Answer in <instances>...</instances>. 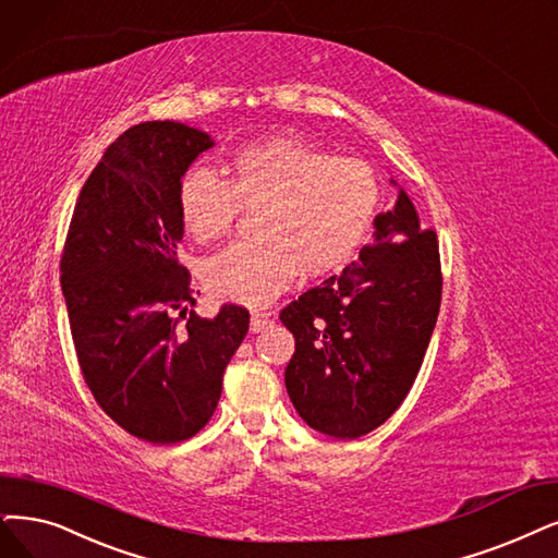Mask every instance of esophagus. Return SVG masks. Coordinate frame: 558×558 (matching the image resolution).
Returning a JSON list of instances; mask_svg holds the SVG:
<instances>
[{
    "label": "esophagus",
    "mask_w": 558,
    "mask_h": 558,
    "mask_svg": "<svg viewBox=\"0 0 558 558\" xmlns=\"http://www.w3.org/2000/svg\"><path fill=\"white\" fill-rule=\"evenodd\" d=\"M270 325H272V318H270V316L260 314V311H254V314H252V323H250L252 331H263V329H267Z\"/></svg>",
    "instance_id": "esophagus-1"
}]
</instances>
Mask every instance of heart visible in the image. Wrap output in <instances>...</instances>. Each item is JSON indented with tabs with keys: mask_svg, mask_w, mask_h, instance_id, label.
<instances>
[{
	"mask_svg": "<svg viewBox=\"0 0 558 558\" xmlns=\"http://www.w3.org/2000/svg\"><path fill=\"white\" fill-rule=\"evenodd\" d=\"M380 202V175L366 160L293 137L242 146L225 181L192 169L178 187L181 219L198 242L227 238L240 210L256 213V240L231 244L202 265L213 295L242 304L270 302L298 272L314 279L341 270L366 242Z\"/></svg>",
	"mask_w": 558,
	"mask_h": 558,
	"instance_id": "obj_1",
	"label": "heart"
}]
</instances>
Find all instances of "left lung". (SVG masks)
Listing matches in <instances>:
<instances>
[{
    "instance_id": "left-lung-1",
    "label": "left lung",
    "mask_w": 558,
    "mask_h": 558,
    "mask_svg": "<svg viewBox=\"0 0 558 558\" xmlns=\"http://www.w3.org/2000/svg\"><path fill=\"white\" fill-rule=\"evenodd\" d=\"M441 302L439 242L421 229L405 192L375 217L360 260L281 308L295 354L286 389L311 428L356 439L375 430L410 393Z\"/></svg>"
}]
</instances>
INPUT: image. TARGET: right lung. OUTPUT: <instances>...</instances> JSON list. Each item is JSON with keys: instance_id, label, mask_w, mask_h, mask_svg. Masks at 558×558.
Instances as JSON below:
<instances>
[{"instance_id": "obj_1", "label": "right lung", "mask_w": 558, "mask_h": 558, "mask_svg": "<svg viewBox=\"0 0 558 558\" xmlns=\"http://www.w3.org/2000/svg\"><path fill=\"white\" fill-rule=\"evenodd\" d=\"M206 132L175 121L132 125L86 178L61 254V291L86 387L132 437L175 444L210 421L250 311L194 314L178 260V187Z\"/></svg>"}]
</instances>
